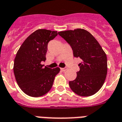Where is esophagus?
<instances>
[{
    "label": "esophagus",
    "mask_w": 122,
    "mask_h": 122,
    "mask_svg": "<svg viewBox=\"0 0 122 122\" xmlns=\"http://www.w3.org/2000/svg\"><path fill=\"white\" fill-rule=\"evenodd\" d=\"M60 70H61L62 71H66V68H60Z\"/></svg>",
    "instance_id": "obj_1"
}]
</instances>
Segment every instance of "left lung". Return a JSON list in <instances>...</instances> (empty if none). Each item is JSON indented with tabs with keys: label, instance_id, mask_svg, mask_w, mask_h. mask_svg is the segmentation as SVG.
<instances>
[{
	"label": "left lung",
	"instance_id": "1",
	"mask_svg": "<svg viewBox=\"0 0 122 122\" xmlns=\"http://www.w3.org/2000/svg\"><path fill=\"white\" fill-rule=\"evenodd\" d=\"M58 34L70 45L74 56L81 60L77 77L69 81V86L79 96H92L101 89L107 77L106 53L98 41L86 30L76 29Z\"/></svg>",
	"mask_w": 122,
	"mask_h": 122
}]
</instances>
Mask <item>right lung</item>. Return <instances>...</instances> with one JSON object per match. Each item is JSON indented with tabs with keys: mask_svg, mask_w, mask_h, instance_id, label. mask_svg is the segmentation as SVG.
<instances>
[{
	"mask_svg": "<svg viewBox=\"0 0 122 122\" xmlns=\"http://www.w3.org/2000/svg\"><path fill=\"white\" fill-rule=\"evenodd\" d=\"M57 36V31L38 30L25 40L17 51L14 63V74L17 84L27 95L40 97L52 87L60 69L41 64L45 61L48 44Z\"/></svg>",
	"mask_w": 122,
	"mask_h": 122,
	"instance_id": "obj_1",
	"label": "right lung"
}]
</instances>
